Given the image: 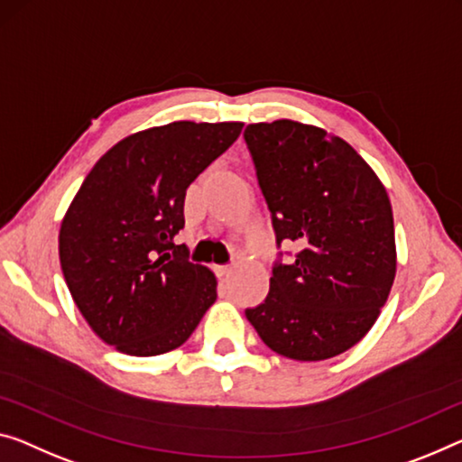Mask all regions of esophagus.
Returning a JSON list of instances; mask_svg holds the SVG:
<instances>
[{
    "label": "esophagus",
    "instance_id": "obj_1",
    "mask_svg": "<svg viewBox=\"0 0 462 462\" xmlns=\"http://www.w3.org/2000/svg\"><path fill=\"white\" fill-rule=\"evenodd\" d=\"M215 273L218 279H225V276H229L233 273V266H215Z\"/></svg>",
    "mask_w": 462,
    "mask_h": 462
}]
</instances>
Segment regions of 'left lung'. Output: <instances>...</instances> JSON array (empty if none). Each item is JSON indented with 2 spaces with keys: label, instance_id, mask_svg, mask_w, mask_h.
Wrapping results in <instances>:
<instances>
[{
  "label": "left lung",
  "instance_id": "8db88e82",
  "mask_svg": "<svg viewBox=\"0 0 462 462\" xmlns=\"http://www.w3.org/2000/svg\"><path fill=\"white\" fill-rule=\"evenodd\" d=\"M250 148L276 244L301 247L274 264L264 303L245 318L274 353L324 361L357 345L380 316L396 274L386 188L343 138L276 119L250 124Z\"/></svg>",
  "mask_w": 462,
  "mask_h": 462
}]
</instances>
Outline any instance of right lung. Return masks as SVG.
<instances>
[{"mask_svg": "<svg viewBox=\"0 0 462 462\" xmlns=\"http://www.w3.org/2000/svg\"><path fill=\"white\" fill-rule=\"evenodd\" d=\"M241 127H148L109 148L82 181L61 221L60 262L74 303L103 343L134 357L169 353L215 303V274L188 262L173 237L186 223L189 183Z\"/></svg>", "mask_w": 462, "mask_h": 462, "instance_id": "right-lung-1", "label": "right lung"}]
</instances>
